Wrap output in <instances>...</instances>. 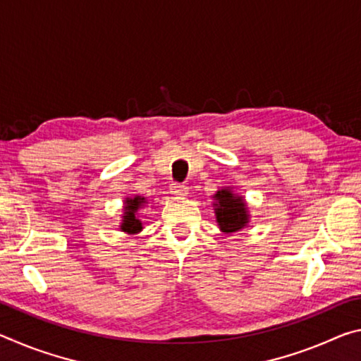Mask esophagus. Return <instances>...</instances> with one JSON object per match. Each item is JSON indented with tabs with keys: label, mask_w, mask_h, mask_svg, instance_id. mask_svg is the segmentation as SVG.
Returning a JSON list of instances; mask_svg holds the SVG:
<instances>
[{
	"label": "esophagus",
	"mask_w": 361,
	"mask_h": 361,
	"mask_svg": "<svg viewBox=\"0 0 361 361\" xmlns=\"http://www.w3.org/2000/svg\"><path fill=\"white\" fill-rule=\"evenodd\" d=\"M170 192L176 195V197H185V195H188V188L185 185H178V183H172L170 185Z\"/></svg>",
	"instance_id": "esophagus-1"
}]
</instances>
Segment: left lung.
<instances>
[{"instance_id": "1", "label": "left lung", "mask_w": 361, "mask_h": 361, "mask_svg": "<svg viewBox=\"0 0 361 361\" xmlns=\"http://www.w3.org/2000/svg\"><path fill=\"white\" fill-rule=\"evenodd\" d=\"M213 210L216 223L223 234H235L250 224V210L247 200L231 186L218 189L213 194Z\"/></svg>"}]
</instances>
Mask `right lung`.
Listing matches in <instances>:
<instances>
[{
    "mask_svg": "<svg viewBox=\"0 0 361 361\" xmlns=\"http://www.w3.org/2000/svg\"><path fill=\"white\" fill-rule=\"evenodd\" d=\"M148 204V199L143 195H133V197H126L124 209H122V219L119 223V229L126 234H138L143 229L142 219L138 218V210Z\"/></svg>",
    "mask_w": 361,
    "mask_h": 361,
    "instance_id": "1",
    "label": "right lung"
}]
</instances>
